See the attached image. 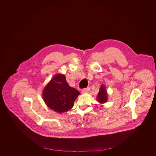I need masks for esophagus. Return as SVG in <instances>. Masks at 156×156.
<instances>
[{
    "mask_svg": "<svg viewBox=\"0 0 156 156\" xmlns=\"http://www.w3.org/2000/svg\"><path fill=\"white\" fill-rule=\"evenodd\" d=\"M90 90L89 88H85V89H82L81 92L82 94H84V93H88Z\"/></svg>",
    "mask_w": 156,
    "mask_h": 156,
    "instance_id": "esophagus-1",
    "label": "esophagus"
}]
</instances>
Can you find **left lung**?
I'll return each instance as SVG.
<instances>
[{
	"mask_svg": "<svg viewBox=\"0 0 156 156\" xmlns=\"http://www.w3.org/2000/svg\"><path fill=\"white\" fill-rule=\"evenodd\" d=\"M107 100H108L107 91L105 89V86L101 85L97 96V101L101 104H104L107 102Z\"/></svg>",
	"mask_w": 156,
	"mask_h": 156,
	"instance_id": "left-lung-1",
	"label": "left lung"
}]
</instances>
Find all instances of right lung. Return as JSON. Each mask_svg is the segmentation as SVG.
<instances>
[{
    "mask_svg": "<svg viewBox=\"0 0 156 156\" xmlns=\"http://www.w3.org/2000/svg\"><path fill=\"white\" fill-rule=\"evenodd\" d=\"M80 92L69 86L64 75H55L43 91V98L47 106L57 113L68 111Z\"/></svg>",
    "mask_w": 156,
    "mask_h": 156,
    "instance_id": "right-lung-1",
    "label": "right lung"
}]
</instances>
